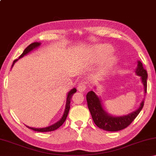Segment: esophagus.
Returning <instances> with one entry per match:
<instances>
[{
  "label": "esophagus",
  "mask_w": 156,
  "mask_h": 156,
  "mask_svg": "<svg viewBox=\"0 0 156 156\" xmlns=\"http://www.w3.org/2000/svg\"><path fill=\"white\" fill-rule=\"evenodd\" d=\"M87 89V85H86V83L84 81H80V83H78V90L80 92H83L85 91V89Z\"/></svg>",
  "instance_id": "obj_1"
}]
</instances>
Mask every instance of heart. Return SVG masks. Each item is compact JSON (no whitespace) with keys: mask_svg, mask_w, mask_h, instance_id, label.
<instances>
[{"mask_svg":"<svg viewBox=\"0 0 156 156\" xmlns=\"http://www.w3.org/2000/svg\"><path fill=\"white\" fill-rule=\"evenodd\" d=\"M113 48L109 44H100L93 48L92 58L94 61L98 62L103 60L100 67V72L101 73L107 72L115 63L116 56L113 54H111Z\"/></svg>","mask_w":156,"mask_h":156,"instance_id":"obj_1","label":"heart"}]
</instances>
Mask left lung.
<instances>
[{
    "instance_id": "1",
    "label": "left lung",
    "mask_w": 156,
    "mask_h": 156,
    "mask_svg": "<svg viewBox=\"0 0 156 156\" xmlns=\"http://www.w3.org/2000/svg\"><path fill=\"white\" fill-rule=\"evenodd\" d=\"M135 73L140 77V80L144 86V94L147 93V73L142 65V63L138 60V65ZM96 87H94V89ZM87 101L88 108L91 113L94 123L100 129L108 131H118L125 129L133 122L137 115L140 112L144 106V100H142L139 108L127 115L115 116L107 113L102 106V100L93 91H89L87 94Z\"/></svg>"
}]
</instances>
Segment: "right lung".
Masks as SVG:
<instances>
[{
	"instance_id": "right-lung-1",
	"label": "right lung",
	"mask_w": 156,
	"mask_h": 156,
	"mask_svg": "<svg viewBox=\"0 0 156 156\" xmlns=\"http://www.w3.org/2000/svg\"><path fill=\"white\" fill-rule=\"evenodd\" d=\"M41 43H38V42H34V43L30 44V45H29L27 48H25L24 51L23 52V54L20 55V57L18 58V59L15 60L14 62H13V64L12 66V68L13 67V66L14 65L15 62H16L18 60L21 58H23L25 55L28 54L29 53L31 52V51H33L34 49H37L38 47H39L41 46ZM76 88H73L72 89V90H70L68 92L67 94V100H66V105H65V109L64 111V113H63V115L62 116V118H60V119L56 122V123H54V125H51L50 126H46V127H43V128H34V127H30V126H27L29 129H31V130H34L35 131H38V132H47V131H54L56 130V129H58L60 126H61L63 123L65 122V121L66 120V118L67 117V115H68V113H69V111L70 109V102H71V100H72V97L74 93L76 92Z\"/></svg>"
}]
</instances>
